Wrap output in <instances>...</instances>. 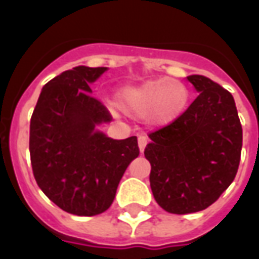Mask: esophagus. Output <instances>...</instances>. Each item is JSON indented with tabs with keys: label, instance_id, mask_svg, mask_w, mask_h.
I'll return each instance as SVG.
<instances>
[{
	"label": "esophagus",
	"instance_id": "1",
	"mask_svg": "<svg viewBox=\"0 0 259 259\" xmlns=\"http://www.w3.org/2000/svg\"><path fill=\"white\" fill-rule=\"evenodd\" d=\"M147 143H148V140H147L146 136H139V148H140L141 152L144 151V148H146Z\"/></svg>",
	"mask_w": 259,
	"mask_h": 259
}]
</instances>
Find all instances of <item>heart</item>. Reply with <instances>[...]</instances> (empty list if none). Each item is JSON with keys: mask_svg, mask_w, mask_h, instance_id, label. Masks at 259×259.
I'll list each match as a JSON object with an SVG mask.
<instances>
[{"mask_svg": "<svg viewBox=\"0 0 259 259\" xmlns=\"http://www.w3.org/2000/svg\"><path fill=\"white\" fill-rule=\"evenodd\" d=\"M119 107L132 116L146 115L152 123L169 124L186 108L189 91L185 84L168 77L143 81L127 85L118 93Z\"/></svg>", "mask_w": 259, "mask_h": 259, "instance_id": "b5f03b06", "label": "heart"}]
</instances>
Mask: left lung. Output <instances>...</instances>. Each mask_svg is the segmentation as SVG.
<instances>
[{
  "mask_svg": "<svg viewBox=\"0 0 259 259\" xmlns=\"http://www.w3.org/2000/svg\"><path fill=\"white\" fill-rule=\"evenodd\" d=\"M187 80L200 96L172 123L151 132L144 150L154 198L178 215L202 211L221 197L236 178L243 146L233 96L205 76Z\"/></svg>",
  "mask_w": 259,
  "mask_h": 259,
  "instance_id": "1",
  "label": "left lung"
}]
</instances>
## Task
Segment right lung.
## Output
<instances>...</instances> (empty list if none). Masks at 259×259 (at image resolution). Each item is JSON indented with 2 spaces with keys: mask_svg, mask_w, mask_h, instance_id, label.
<instances>
[{
  "mask_svg": "<svg viewBox=\"0 0 259 259\" xmlns=\"http://www.w3.org/2000/svg\"><path fill=\"white\" fill-rule=\"evenodd\" d=\"M105 70L76 66L50 80L30 119L37 185L61 209L79 217L107 211L124 170L140 154L136 136L113 140L96 130L112 119L89 85Z\"/></svg>",
  "mask_w": 259,
  "mask_h": 259,
  "instance_id": "add662e5",
  "label": "right lung"
}]
</instances>
